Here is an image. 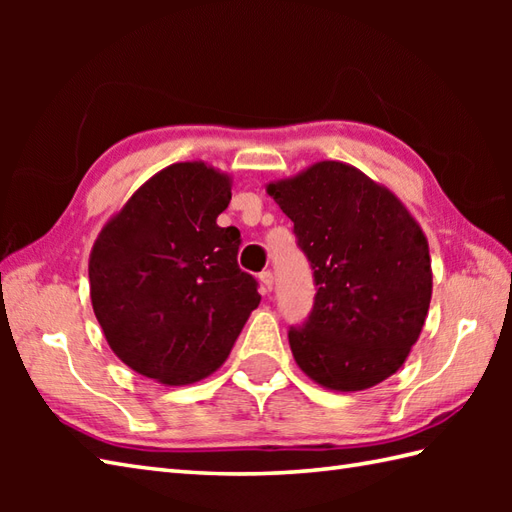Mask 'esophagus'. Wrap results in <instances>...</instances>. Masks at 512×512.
<instances>
[{
    "mask_svg": "<svg viewBox=\"0 0 512 512\" xmlns=\"http://www.w3.org/2000/svg\"><path fill=\"white\" fill-rule=\"evenodd\" d=\"M273 284H275V277L270 270L259 275V290H262V295H270V292H273Z\"/></svg>",
    "mask_w": 512,
    "mask_h": 512,
    "instance_id": "34e87169",
    "label": "esophagus"
}]
</instances>
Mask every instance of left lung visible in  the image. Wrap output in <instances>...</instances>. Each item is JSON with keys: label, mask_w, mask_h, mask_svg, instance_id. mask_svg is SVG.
Here are the masks:
<instances>
[{"label": "left lung", "mask_w": 512, "mask_h": 512, "mask_svg": "<svg viewBox=\"0 0 512 512\" xmlns=\"http://www.w3.org/2000/svg\"><path fill=\"white\" fill-rule=\"evenodd\" d=\"M266 193L295 222L317 281L306 325L290 328L299 369L330 391H363L407 361L427 319L429 242L394 191L339 160L314 162Z\"/></svg>", "instance_id": "obj_1"}]
</instances>
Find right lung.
I'll list each match as a JSON object with an SVG mask.
<instances>
[{"label": "right lung", "instance_id": "1", "mask_svg": "<svg viewBox=\"0 0 512 512\" xmlns=\"http://www.w3.org/2000/svg\"><path fill=\"white\" fill-rule=\"evenodd\" d=\"M231 187L202 160L176 162L140 184L94 239L90 299L105 341L156 383L211 376L262 299L237 266L239 231L217 226Z\"/></svg>", "mask_w": 512, "mask_h": 512}]
</instances>
